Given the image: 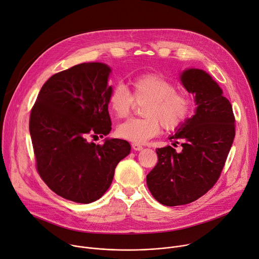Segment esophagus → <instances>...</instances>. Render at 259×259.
<instances>
[{
  "instance_id": "esophagus-1",
  "label": "esophagus",
  "mask_w": 259,
  "mask_h": 259,
  "mask_svg": "<svg viewBox=\"0 0 259 259\" xmlns=\"http://www.w3.org/2000/svg\"><path fill=\"white\" fill-rule=\"evenodd\" d=\"M132 148H133L134 150H136V151H140V150L143 149V147H142L140 144H138V143H133V144H132Z\"/></svg>"
}]
</instances>
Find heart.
Segmentation results:
<instances>
[{
	"label": "heart",
	"instance_id": "1",
	"mask_svg": "<svg viewBox=\"0 0 259 259\" xmlns=\"http://www.w3.org/2000/svg\"><path fill=\"white\" fill-rule=\"evenodd\" d=\"M132 94L122 86L116 85L108 96L111 112L118 118L127 117L135 102H146L142 118H133L119 124V138L134 143H145L160 134L162 124L167 131L182 126L191 111L189 98L176 91V86L161 73L149 72L138 75L131 81Z\"/></svg>",
	"mask_w": 259,
	"mask_h": 259
}]
</instances>
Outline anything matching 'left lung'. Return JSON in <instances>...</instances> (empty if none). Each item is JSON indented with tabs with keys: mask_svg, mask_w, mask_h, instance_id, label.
I'll return each mask as SVG.
<instances>
[{
	"mask_svg": "<svg viewBox=\"0 0 259 259\" xmlns=\"http://www.w3.org/2000/svg\"><path fill=\"white\" fill-rule=\"evenodd\" d=\"M181 81L197 105L195 115L169 137L182 142L183 150L157 148V163L146 176L151 195L167 206L191 203L214 186L235 136L232 106L211 76L191 68L183 72Z\"/></svg>",
	"mask_w": 259,
	"mask_h": 259,
	"instance_id": "8db88e82",
	"label": "left lung"
}]
</instances>
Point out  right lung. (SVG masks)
Segmentation results:
<instances>
[{
    "label": "right lung",
    "mask_w": 259,
    "mask_h": 259,
    "mask_svg": "<svg viewBox=\"0 0 259 259\" xmlns=\"http://www.w3.org/2000/svg\"><path fill=\"white\" fill-rule=\"evenodd\" d=\"M111 69L82 63L52 75L39 91L30 115L37 172L47 186L67 200L91 203L110 188L117 164L131 152L121 139L104 145L89 138L111 131L108 86Z\"/></svg>",
    "instance_id": "obj_1"
}]
</instances>
